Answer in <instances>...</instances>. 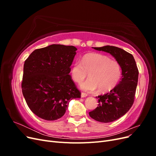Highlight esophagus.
Segmentation results:
<instances>
[{"label":"esophagus","mask_w":156,"mask_h":156,"mask_svg":"<svg viewBox=\"0 0 156 156\" xmlns=\"http://www.w3.org/2000/svg\"><path fill=\"white\" fill-rule=\"evenodd\" d=\"M87 96H88V94H86V93H84V92L81 93V98H85Z\"/></svg>","instance_id":"esophagus-1"}]
</instances>
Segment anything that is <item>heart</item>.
<instances>
[{"label":"heart","instance_id":"1","mask_svg":"<svg viewBox=\"0 0 156 156\" xmlns=\"http://www.w3.org/2000/svg\"><path fill=\"white\" fill-rule=\"evenodd\" d=\"M75 82L81 83L88 73L90 79L81 84L83 90L94 92L99 89L106 92L114 88L120 81L122 68L119 62L100 53H88L81 61H75L70 69Z\"/></svg>","mask_w":156,"mask_h":156}]
</instances>
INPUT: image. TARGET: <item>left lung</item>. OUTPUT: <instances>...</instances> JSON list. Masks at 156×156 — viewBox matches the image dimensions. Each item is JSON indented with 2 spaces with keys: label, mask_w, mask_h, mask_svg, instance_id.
I'll list each match as a JSON object with an SVG mask.
<instances>
[{
  "label": "left lung",
  "mask_w": 156,
  "mask_h": 156,
  "mask_svg": "<svg viewBox=\"0 0 156 156\" xmlns=\"http://www.w3.org/2000/svg\"><path fill=\"white\" fill-rule=\"evenodd\" d=\"M94 49L110 53L122 68V76L119 84L109 92L98 96V107L89 112L92 119L103 123H108L124 116L133 105L137 86L139 69L133 56L124 49L110 45Z\"/></svg>",
  "instance_id": "obj_1"
}]
</instances>
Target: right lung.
Returning <instances> with one entry per match:
<instances>
[{
	"label": "right lung",
	"instance_id": "obj_1",
	"mask_svg": "<svg viewBox=\"0 0 156 156\" xmlns=\"http://www.w3.org/2000/svg\"><path fill=\"white\" fill-rule=\"evenodd\" d=\"M77 48L53 44L34 50L25 61L22 92L33 113L45 120L62 117L69 102L81 98L70 66Z\"/></svg>",
	"mask_w": 156,
	"mask_h": 156
}]
</instances>
